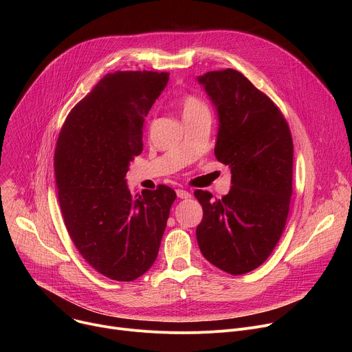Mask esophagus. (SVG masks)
Instances as JSON below:
<instances>
[{
  "instance_id": "34e87169",
  "label": "esophagus",
  "mask_w": 352,
  "mask_h": 352,
  "mask_svg": "<svg viewBox=\"0 0 352 352\" xmlns=\"http://www.w3.org/2000/svg\"><path fill=\"white\" fill-rule=\"evenodd\" d=\"M177 196L179 199H189L190 193L188 190H185V189H177Z\"/></svg>"
}]
</instances>
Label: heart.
Listing matches in <instances>:
<instances>
[{"mask_svg":"<svg viewBox=\"0 0 352 352\" xmlns=\"http://www.w3.org/2000/svg\"><path fill=\"white\" fill-rule=\"evenodd\" d=\"M200 113H208L206 104L196 96H186L182 102V116L189 117Z\"/></svg>","mask_w":352,"mask_h":352,"instance_id":"1","label":"heart"}]
</instances>
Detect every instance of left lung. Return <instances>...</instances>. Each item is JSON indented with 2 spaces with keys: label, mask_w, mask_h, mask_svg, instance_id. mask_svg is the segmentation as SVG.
Listing matches in <instances>:
<instances>
[{
  "label": "left lung",
  "mask_w": 352,
  "mask_h": 352,
  "mask_svg": "<svg viewBox=\"0 0 352 352\" xmlns=\"http://www.w3.org/2000/svg\"><path fill=\"white\" fill-rule=\"evenodd\" d=\"M217 111L216 159L231 171V189L213 200L195 190L204 208L196 227L202 255L234 276L259 267L273 252L292 195L294 144L272 100L235 69L197 76Z\"/></svg>",
  "instance_id": "8db88e82"
}]
</instances>
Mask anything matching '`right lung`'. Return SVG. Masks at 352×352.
I'll return each mask as SVG.
<instances>
[{
    "mask_svg": "<svg viewBox=\"0 0 352 352\" xmlns=\"http://www.w3.org/2000/svg\"><path fill=\"white\" fill-rule=\"evenodd\" d=\"M168 72L109 74L68 114L54 153L64 223L83 259L98 273L133 281L155 263L175 192L132 195L129 163L143 150L144 117Z\"/></svg>",
    "mask_w": 352,
    "mask_h": 352,
    "instance_id": "1",
    "label": "right lung"
}]
</instances>
